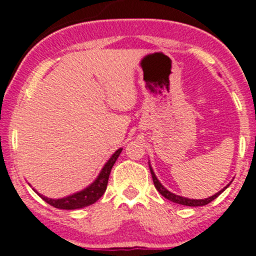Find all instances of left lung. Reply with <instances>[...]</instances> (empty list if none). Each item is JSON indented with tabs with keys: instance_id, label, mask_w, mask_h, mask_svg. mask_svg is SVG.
<instances>
[{
	"instance_id": "8db88e82",
	"label": "left lung",
	"mask_w": 256,
	"mask_h": 256,
	"mask_svg": "<svg viewBox=\"0 0 256 256\" xmlns=\"http://www.w3.org/2000/svg\"><path fill=\"white\" fill-rule=\"evenodd\" d=\"M148 166H150L151 176H152V180H154V184H155L156 190H158V191H159L160 194H162V195L164 196L165 198H168V200L173 201V202H176V204L186 205V206H204V205H208V204H209V202H212V201L214 200V198H218V196L220 195L222 192L224 191V188H227V187L230 186V184H228V186H227V187H224V188L222 190V191L216 192V195L210 196V198H204V200H202V198H201V200H195V198H182V196L176 195V194H173V192L168 191V190L165 188V187L162 186V183L159 182V180H158V178H156L155 173H154V170H152V168H151V165H150V164H148Z\"/></svg>"
}]
</instances>
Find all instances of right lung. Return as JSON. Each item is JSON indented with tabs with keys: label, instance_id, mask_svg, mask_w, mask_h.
I'll return each instance as SVG.
<instances>
[{
	"label": "right lung",
	"instance_id": "right-lung-1",
	"mask_svg": "<svg viewBox=\"0 0 256 256\" xmlns=\"http://www.w3.org/2000/svg\"><path fill=\"white\" fill-rule=\"evenodd\" d=\"M122 150H123V148H118V150L112 154V158L108 160V162H106V164L104 165V168L101 169L98 177L94 180V183H91L90 186L86 187L82 191L76 192L73 195H69L66 196V198H46V196L40 195V194H38V195L44 198L47 204H50L54 208H58V209L74 210L94 204V202L105 194L110 172H112V168L114 166L115 162H116V159L119 158V155H120Z\"/></svg>",
	"mask_w": 256,
	"mask_h": 256
}]
</instances>
